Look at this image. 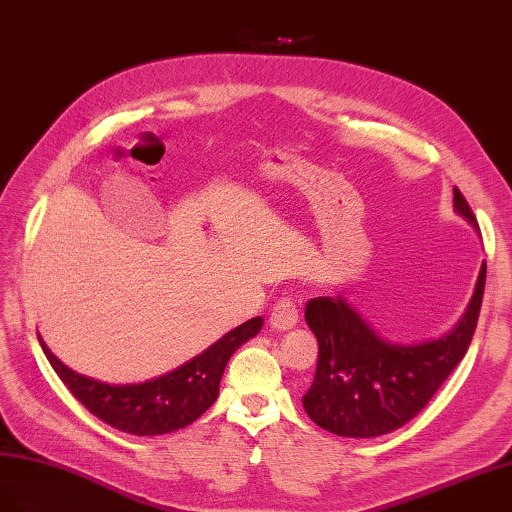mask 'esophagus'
I'll return each mask as SVG.
<instances>
[{"mask_svg": "<svg viewBox=\"0 0 512 512\" xmlns=\"http://www.w3.org/2000/svg\"><path fill=\"white\" fill-rule=\"evenodd\" d=\"M269 321L273 325V329L278 331H288L293 329L299 321V308H297V301L293 297H282L275 303Z\"/></svg>", "mask_w": 512, "mask_h": 512, "instance_id": "esophagus-1", "label": "esophagus"}]
</instances>
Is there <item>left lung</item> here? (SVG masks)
I'll return each mask as SVG.
<instances>
[{"label": "left lung", "instance_id": "obj_1", "mask_svg": "<svg viewBox=\"0 0 512 512\" xmlns=\"http://www.w3.org/2000/svg\"><path fill=\"white\" fill-rule=\"evenodd\" d=\"M454 209L478 228L459 187ZM485 278L482 265L467 312L448 336L409 347L379 338L340 297L310 299L306 323L319 340L316 375L301 398L310 420L340 437H379L416 418L469 349Z\"/></svg>", "mask_w": 512, "mask_h": 512}]
</instances>
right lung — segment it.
Instances as JSON below:
<instances>
[{
	"mask_svg": "<svg viewBox=\"0 0 512 512\" xmlns=\"http://www.w3.org/2000/svg\"><path fill=\"white\" fill-rule=\"evenodd\" d=\"M260 327V316L245 321L170 375L137 385H109L79 375L64 366L40 336L38 342L62 383L90 413L122 433L150 437L196 422L215 403L230 355L256 336Z\"/></svg>",
	"mask_w": 512,
	"mask_h": 512,
	"instance_id": "add662e5",
	"label": "right lung"
}]
</instances>
